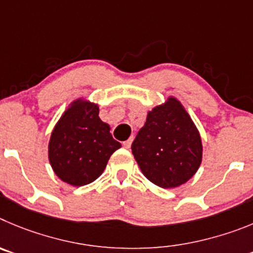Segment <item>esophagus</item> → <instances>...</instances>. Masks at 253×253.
I'll return each instance as SVG.
<instances>
[{
  "instance_id": "obj_1",
  "label": "esophagus",
  "mask_w": 253,
  "mask_h": 253,
  "mask_svg": "<svg viewBox=\"0 0 253 253\" xmlns=\"http://www.w3.org/2000/svg\"><path fill=\"white\" fill-rule=\"evenodd\" d=\"M131 143H132V138H128V140L124 142V146L126 147V149H129V147H131Z\"/></svg>"
}]
</instances>
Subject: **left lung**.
Instances as JSON below:
<instances>
[{
    "instance_id": "1",
    "label": "left lung",
    "mask_w": 253,
    "mask_h": 253,
    "mask_svg": "<svg viewBox=\"0 0 253 253\" xmlns=\"http://www.w3.org/2000/svg\"><path fill=\"white\" fill-rule=\"evenodd\" d=\"M131 150L142 174L166 189L186 183L197 172L203 146L190 116L171 97L149 112Z\"/></svg>"
}]
</instances>
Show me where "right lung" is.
I'll return each mask as SVG.
<instances>
[{
    "mask_svg": "<svg viewBox=\"0 0 253 253\" xmlns=\"http://www.w3.org/2000/svg\"><path fill=\"white\" fill-rule=\"evenodd\" d=\"M98 113L97 104L78 99L53 129L49 142L50 165L70 185L94 181L106 169L111 155L121 147Z\"/></svg>",
    "mask_w": 253,
    "mask_h": 253,
    "instance_id": "add662e5",
    "label": "right lung"
}]
</instances>
